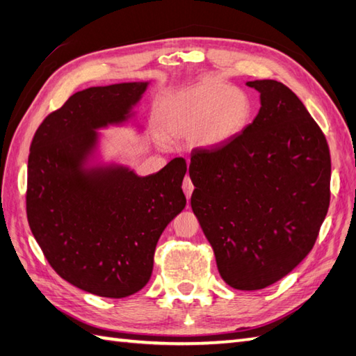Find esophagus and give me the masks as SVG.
I'll use <instances>...</instances> for the list:
<instances>
[{
    "mask_svg": "<svg viewBox=\"0 0 356 356\" xmlns=\"http://www.w3.org/2000/svg\"><path fill=\"white\" fill-rule=\"evenodd\" d=\"M182 188H184V193H185V195H186V199L190 200V199H191V194H193V191H194V185H193V182H191V179L188 177V176L184 179Z\"/></svg>",
    "mask_w": 356,
    "mask_h": 356,
    "instance_id": "esophagus-1",
    "label": "esophagus"
}]
</instances>
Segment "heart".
Instances as JSON below:
<instances>
[{
    "label": "heart",
    "mask_w": 356,
    "mask_h": 356,
    "mask_svg": "<svg viewBox=\"0 0 356 356\" xmlns=\"http://www.w3.org/2000/svg\"><path fill=\"white\" fill-rule=\"evenodd\" d=\"M251 111L243 90L205 79L165 97L159 130L165 140L191 139L199 147H214L243 130Z\"/></svg>",
    "instance_id": "heart-1"
}]
</instances>
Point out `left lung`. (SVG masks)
<instances>
[{"label": "left lung", "mask_w": 356, "mask_h": 356, "mask_svg": "<svg viewBox=\"0 0 356 356\" xmlns=\"http://www.w3.org/2000/svg\"><path fill=\"white\" fill-rule=\"evenodd\" d=\"M259 115L216 148H195L191 208L226 284L259 291L312 251L330 203L326 136L289 87L248 82Z\"/></svg>", "instance_id": "obj_1"}]
</instances>
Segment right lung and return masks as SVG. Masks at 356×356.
<instances>
[{"label": "right lung", "mask_w": 356, "mask_h": 356, "mask_svg": "<svg viewBox=\"0 0 356 356\" xmlns=\"http://www.w3.org/2000/svg\"><path fill=\"white\" fill-rule=\"evenodd\" d=\"M148 82L90 87L51 111L29 154V226L56 274L107 298L139 292L153 272L159 237L186 205V162L176 157L139 177L127 168L86 172L95 130L122 122Z\"/></svg>", "instance_id": "obj_1"}]
</instances>
